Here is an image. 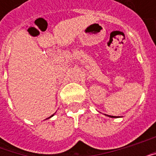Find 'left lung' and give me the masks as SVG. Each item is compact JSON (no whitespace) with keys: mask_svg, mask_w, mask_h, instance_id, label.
<instances>
[{"mask_svg":"<svg viewBox=\"0 0 156 156\" xmlns=\"http://www.w3.org/2000/svg\"><path fill=\"white\" fill-rule=\"evenodd\" d=\"M107 116H108V117H110V118H116L115 116H111V115H107Z\"/></svg>","mask_w":156,"mask_h":156,"instance_id":"left-lung-1","label":"left lung"}]
</instances>
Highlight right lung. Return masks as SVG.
<instances>
[{"mask_svg": "<svg viewBox=\"0 0 156 156\" xmlns=\"http://www.w3.org/2000/svg\"><path fill=\"white\" fill-rule=\"evenodd\" d=\"M53 115H51V116H50V117H49V118H51V117H52V116H53Z\"/></svg>", "mask_w": 156, "mask_h": 156, "instance_id": "add662e5", "label": "right lung"}]
</instances>
